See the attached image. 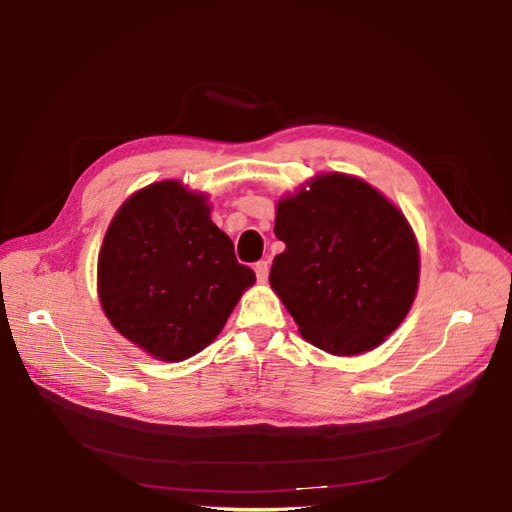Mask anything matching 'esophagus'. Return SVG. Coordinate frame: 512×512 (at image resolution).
<instances>
[{"label":"esophagus","instance_id":"esophagus-1","mask_svg":"<svg viewBox=\"0 0 512 512\" xmlns=\"http://www.w3.org/2000/svg\"><path fill=\"white\" fill-rule=\"evenodd\" d=\"M254 271H256L258 282H267V275H269V262H267V260H258L256 265H254Z\"/></svg>","mask_w":512,"mask_h":512}]
</instances>
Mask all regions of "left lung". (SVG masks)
<instances>
[{
  "label": "left lung",
  "mask_w": 512,
  "mask_h": 512,
  "mask_svg": "<svg viewBox=\"0 0 512 512\" xmlns=\"http://www.w3.org/2000/svg\"><path fill=\"white\" fill-rule=\"evenodd\" d=\"M269 282L301 335L331 354L376 348L406 318L418 247L404 215L348 175H322L277 205Z\"/></svg>",
  "instance_id": "left-lung-1"
}]
</instances>
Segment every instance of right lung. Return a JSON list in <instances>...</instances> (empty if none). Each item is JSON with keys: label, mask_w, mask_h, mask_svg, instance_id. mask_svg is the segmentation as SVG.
<instances>
[{"label": "right lung", "mask_w": 512, "mask_h": 512, "mask_svg": "<svg viewBox=\"0 0 512 512\" xmlns=\"http://www.w3.org/2000/svg\"><path fill=\"white\" fill-rule=\"evenodd\" d=\"M256 273L209 218L203 194L153 183L117 211L98 258L106 318L160 361L209 346Z\"/></svg>", "instance_id": "1"}]
</instances>
